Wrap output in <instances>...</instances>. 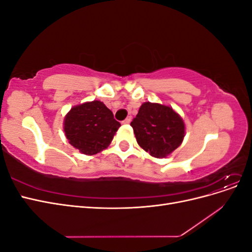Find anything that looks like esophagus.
I'll list each match as a JSON object with an SVG mask.
<instances>
[{
    "instance_id": "1",
    "label": "esophagus",
    "mask_w": 252,
    "mask_h": 252,
    "mask_svg": "<svg viewBox=\"0 0 252 252\" xmlns=\"http://www.w3.org/2000/svg\"><path fill=\"white\" fill-rule=\"evenodd\" d=\"M131 122V117H127L124 121H123V124H129Z\"/></svg>"
}]
</instances>
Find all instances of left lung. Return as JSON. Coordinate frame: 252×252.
<instances>
[{
	"label": "left lung",
	"mask_w": 252,
	"mask_h": 252,
	"mask_svg": "<svg viewBox=\"0 0 252 252\" xmlns=\"http://www.w3.org/2000/svg\"><path fill=\"white\" fill-rule=\"evenodd\" d=\"M130 125L140 147L158 158L170 156L186 132L180 114L170 106L158 103H143Z\"/></svg>",
	"instance_id": "1"
}]
</instances>
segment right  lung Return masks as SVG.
<instances>
[{"instance_id": "right-lung-1", "label": "right lung", "mask_w": 252, "mask_h": 252, "mask_svg": "<svg viewBox=\"0 0 252 252\" xmlns=\"http://www.w3.org/2000/svg\"><path fill=\"white\" fill-rule=\"evenodd\" d=\"M121 124L101 101L75 105L64 118L66 139L81 154L94 156L107 148Z\"/></svg>"}]
</instances>
